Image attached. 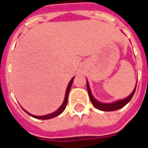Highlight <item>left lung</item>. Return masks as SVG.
Masks as SVG:
<instances>
[{
  "mask_svg": "<svg viewBox=\"0 0 148 148\" xmlns=\"http://www.w3.org/2000/svg\"><path fill=\"white\" fill-rule=\"evenodd\" d=\"M136 87H137V86H136ZM136 87L134 89L133 92L131 93V95H129L128 97H127V98L124 99V100H121V101H116V102H114V103H101V102H98V101L95 100V97H93L92 95H91V92H90V88H89L88 82L87 81V88H88V94H89V97H90V101H91V103H93V105L95 106V108H97V109L103 110V111H113V110H118V109H120V108H123L124 106L126 105L127 103L131 101L132 97H133L134 95V92H135V90H136Z\"/></svg>",
  "mask_w": 148,
  "mask_h": 148,
  "instance_id": "left-lung-1",
  "label": "left lung"
}]
</instances>
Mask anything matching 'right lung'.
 <instances>
[{"instance_id": "1", "label": "right lung", "mask_w": 148, "mask_h": 148, "mask_svg": "<svg viewBox=\"0 0 148 148\" xmlns=\"http://www.w3.org/2000/svg\"><path fill=\"white\" fill-rule=\"evenodd\" d=\"M74 77H73V78L71 80V81L69 82V84H68V86H67V90H66V95H65V97H64V102H63L62 105L60 106V108H58L55 112L52 113V114H50L45 115V116H35V115H32L31 114H29L28 112H27L26 110H25V112L27 113L29 115H31V117H34V118H38V119H41V120L50 119V118H53V117H57V116H58L59 114H61V113L64 111V110L65 109V107L67 106V99H68V95H69V91L70 90H71V88L72 83H73V81H74Z\"/></svg>"}]
</instances>
